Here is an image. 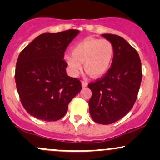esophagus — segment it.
I'll list each match as a JSON object with an SVG mask.
<instances>
[{
	"instance_id": "1",
	"label": "esophagus",
	"mask_w": 160,
	"mask_h": 160,
	"mask_svg": "<svg viewBox=\"0 0 160 160\" xmlns=\"http://www.w3.org/2000/svg\"><path fill=\"white\" fill-rule=\"evenodd\" d=\"M81 83H82V87H83V88H85V87L88 86V82H86V81H82Z\"/></svg>"
}]
</instances>
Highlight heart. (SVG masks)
Returning <instances> with one entry per match:
<instances>
[{
  "instance_id": "obj_1",
  "label": "heart",
  "mask_w": 160,
  "mask_h": 160,
  "mask_svg": "<svg viewBox=\"0 0 160 160\" xmlns=\"http://www.w3.org/2000/svg\"><path fill=\"white\" fill-rule=\"evenodd\" d=\"M71 54L64 56L69 68L73 75H77L82 69L92 77H100L110 69L114 56V47L107 39L88 38L72 46Z\"/></svg>"
}]
</instances>
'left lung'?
<instances>
[{"instance_id": "obj_1", "label": "left lung", "mask_w": 160, "mask_h": 160, "mask_svg": "<svg viewBox=\"0 0 160 160\" xmlns=\"http://www.w3.org/2000/svg\"><path fill=\"white\" fill-rule=\"evenodd\" d=\"M102 36L112 42L114 56L110 69L88 84L92 96L89 110L95 122L112 124L126 115L133 107L141 84L142 63L137 51L122 37Z\"/></svg>"}]
</instances>
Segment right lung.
<instances>
[{"label": "right lung", "instance_id": "add662e5", "mask_svg": "<svg viewBox=\"0 0 160 160\" xmlns=\"http://www.w3.org/2000/svg\"><path fill=\"white\" fill-rule=\"evenodd\" d=\"M79 30L38 35L25 48L16 63V87L28 114L46 122L62 118L82 89L77 78L66 72L64 52Z\"/></svg>", "mask_w": 160, "mask_h": 160}]
</instances>
